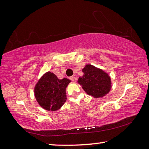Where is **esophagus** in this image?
<instances>
[{
  "label": "esophagus",
  "instance_id": "1",
  "mask_svg": "<svg viewBox=\"0 0 149 149\" xmlns=\"http://www.w3.org/2000/svg\"><path fill=\"white\" fill-rule=\"evenodd\" d=\"M70 79L71 80V81H74L75 80V77L74 76H71V77H70Z\"/></svg>",
  "mask_w": 149,
  "mask_h": 149
}]
</instances>
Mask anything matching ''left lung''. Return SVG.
Returning <instances> with one entry per match:
<instances>
[{
    "label": "left lung",
    "instance_id": "1",
    "mask_svg": "<svg viewBox=\"0 0 149 149\" xmlns=\"http://www.w3.org/2000/svg\"><path fill=\"white\" fill-rule=\"evenodd\" d=\"M82 72L84 75L79 77L77 81L88 95L98 98L109 92L111 81L107 73L90 64L85 66Z\"/></svg>",
    "mask_w": 149,
    "mask_h": 149
}]
</instances>
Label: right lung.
<instances>
[{
	"instance_id": "1",
	"label": "right lung",
	"mask_w": 149,
	"mask_h": 149,
	"mask_svg": "<svg viewBox=\"0 0 149 149\" xmlns=\"http://www.w3.org/2000/svg\"><path fill=\"white\" fill-rule=\"evenodd\" d=\"M70 81L67 78L59 79L50 72L46 73L34 87V95L38 103L46 110H58L65 102V88Z\"/></svg>"
}]
</instances>
